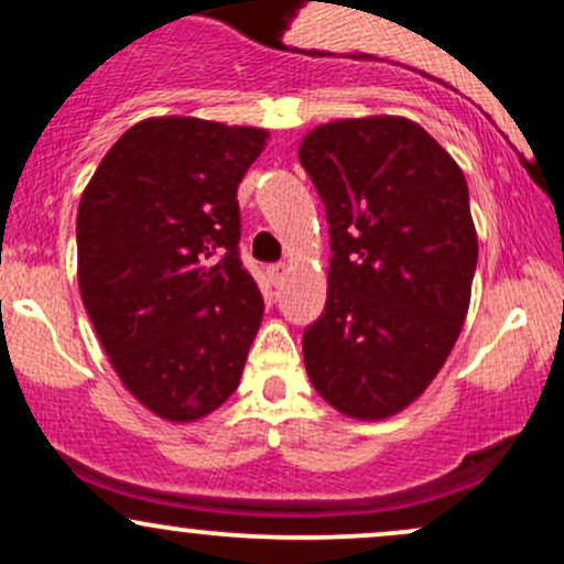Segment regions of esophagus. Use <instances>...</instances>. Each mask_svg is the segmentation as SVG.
<instances>
[{
    "label": "esophagus",
    "instance_id": "esophagus-1",
    "mask_svg": "<svg viewBox=\"0 0 564 564\" xmlns=\"http://www.w3.org/2000/svg\"><path fill=\"white\" fill-rule=\"evenodd\" d=\"M268 278H270V283H273V286H278V283H281L283 278H286V264H283V262L270 264V268H268Z\"/></svg>",
    "mask_w": 564,
    "mask_h": 564
}]
</instances>
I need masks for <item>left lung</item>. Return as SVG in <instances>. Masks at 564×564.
<instances>
[{
	"label": "left lung",
	"instance_id": "1",
	"mask_svg": "<svg viewBox=\"0 0 564 564\" xmlns=\"http://www.w3.org/2000/svg\"><path fill=\"white\" fill-rule=\"evenodd\" d=\"M300 161L326 206L328 294L302 336L326 403L387 419L426 390L462 334L477 232L462 170L400 116L315 127Z\"/></svg>",
	"mask_w": 564,
	"mask_h": 564
}]
</instances>
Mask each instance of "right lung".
I'll return each instance as SVG.
<instances>
[{
  "label": "right lung",
  "instance_id": "right-lung-1",
  "mask_svg": "<svg viewBox=\"0 0 564 564\" xmlns=\"http://www.w3.org/2000/svg\"><path fill=\"white\" fill-rule=\"evenodd\" d=\"M264 140L254 127L145 119L82 193V302L127 390L166 422H196L236 392L262 323L236 193Z\"/></svg>",
  "mask_w": 564,
  "mask_h": 564
}]
</instances>
